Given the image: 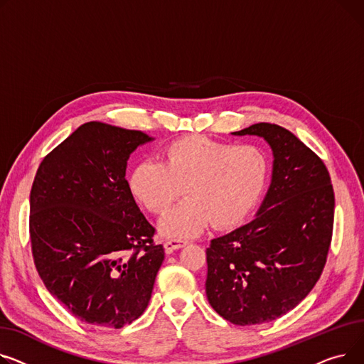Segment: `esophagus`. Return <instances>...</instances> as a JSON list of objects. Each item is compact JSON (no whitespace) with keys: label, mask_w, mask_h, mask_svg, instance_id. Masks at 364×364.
Listing matches in <instances>:
<instances>
[{"label":"esophagus","mask_w":364,"mask_h":364,"mask_svg":"<svg viewBox=\"0 0 364 364\" xmlns=\"http://www.w3.org/2000/svg\"><path fill=\"white\" fill-rule=\"evenodd\" d=\"M186 244H188V241H183V240H168L164 242V250H166V252H172L175 250L185 247Z\"/></svg>","instance_id":"esophagus-1"}]
</instances>
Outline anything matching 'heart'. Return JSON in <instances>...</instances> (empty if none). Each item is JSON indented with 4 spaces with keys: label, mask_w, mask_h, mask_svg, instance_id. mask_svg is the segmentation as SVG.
I'll use <instances>...</instances> for the list:
<instances>
[{
    "label": "heart",
    "mask_w": 364,
    "mask_h": 364,
    "mask_svg": "<svg viewBox=\"0 0 364 364\" xmlns=\"http://www.w3.org/2000/svg\"><path fill=\"white\" fill-rule=\"evenodd\" d=\"M269 176V160L257 145H229L204 136L170 144L163 163L148 159L131 175L134 197L153 215H163L182 194L179 205L160 220L167 238H192L210 222L216 228L240 223L259 201Z\"/></svg>",
    "instance_id": "1"
}]
</instances>
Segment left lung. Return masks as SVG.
<instances>
[{
    "mask_svg": "<svg viewBox=\"0 0 364 364\" xmlns=\"http://www.w3.org/2000/svg\"><path fill=\"white\" fill-rule=\"evenodd\" d=\"M237 136L263 138L272 181L255 218L207 248L205 294L233 325H257L300 304L323 272L335 197L326 166L282 126L255 123Z\"/></svg>",
    "mask_w": 364,
    "mask_h": 364,
    "instance_id": "obj_1",
    "label": "left lung"
}]
</instances>
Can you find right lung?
I'll list each match as a JSON object with an SVG mask.
<instances>
[{"label":"right lung","instance_id":"add662e5","mask_svg":"<svg viewBox=\"0 0 364 364\" xmlns=\"http://www.w3.org/2000/svg\"><path fill=\"white\" fill-rule=\"evenodd\" d=\"M141 131L88 122L42 160L29 232L42 282L82 322L119 329L146 309L163 245L126 181Z\"/></svg>","mask_w":364,"mask_h":364}]
</instances>
